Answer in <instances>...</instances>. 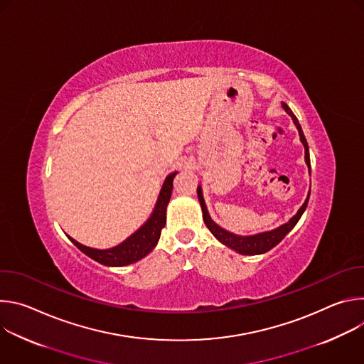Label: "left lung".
I'll return each mask as SVG.
<instances>
[{"mask_svg": "<svg viewBox=\"0 0 364 364\" xmlns=\"http://www.w3.org/2000/svg\"><path fill=\"white\" fill-rule=\"evenodd\" d=\"M282 108L284 111L292 118L294 121V125L298 129V134H299V139L304 145V149H305V163L308 166V171L311 174V163H309V149H308V144H306V139L304 136V132H302V128L296 119V117L292 114V111L289 109V107L287 105L285 102H282ZM197 196H198V201H200V205H201V212H203V220L207 226V229H209L213 236L220 242L223 243L225 246L233 249L235 252L240 253V255H261V253H265L268 250H271L274 246H277L292 229L294 226L298 223V220L301 219L302 213L305 212L306 209V204H308V198H309V193L304 201V204L299 207L298 212L285 223V225H281L279 228L277 229H272V230H268V232H262V233H256V235H249V236H240V235H235L223 228H220L218 223H215L209 215V210H207L205 207V201L203 198V190H201V186L197 187Z\"/></svg>", "mask_w": 364, "mask_h": 364, "instance_id": "left-lung-1", "label": "left lung"}]
</instances>
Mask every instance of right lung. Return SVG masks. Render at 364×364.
Returning <instances> with one entry per match:
<instances>
[{
	"instance_id": "obj_1",
	"label": "right lung",
	"mask_w": 364,
	"mask_h": 364,
	"mask_svg": "<svg viewBox=\"0 0 364 364\" xmlns=\"http://www.w3.org/2000/svg\"><path fill=\"white\" fill-rule=\"evenodd\" d=\"M177 171L168 174L166 177V181L161 187V191L159 194L157 203L154 205V210L151 216L146 219V222L134 232L129 237H127L122 243L109 247V249H95L85 246L75 240L73 237L68 236L72 243L80 249L85 255L92 257L93 261L105 265V267H127L131 264H135L139 259L145 257L155 246L159 243L161 229L166 226V213L167 205L171 197L173 191V180L176 177Z\"/></svg>"
}]
</instances>
